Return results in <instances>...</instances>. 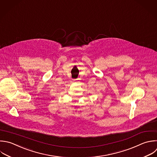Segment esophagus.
Segmentation results:
<instances>
[{"label": "esophagus", "instance_id": "esophagus-1", "mask_svg": "<svg viewBox=\"0 0 157 157\" xmlns=\"http://www.w3.org/2000/svg\"><path fill=\"white\" fill-rule=\"evenodd\" d=\"M74 83H77V79L74 80Z\"/></svg>", "mask_w": 157, "mask_h": 157}]
</instances>
